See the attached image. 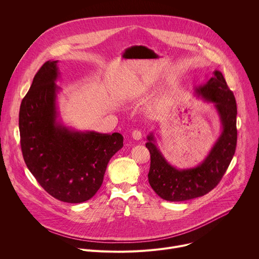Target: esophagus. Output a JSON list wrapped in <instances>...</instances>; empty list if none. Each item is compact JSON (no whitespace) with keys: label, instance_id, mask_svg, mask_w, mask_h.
I'll return each instance as SVG.
<instances>
[{"label":"esophagus","instance_id":"obj_1","mask_svg":"<svg viewBox=\"0 0 259 259\" xmlns=\"http://www.w3.org/2000/svg\"><path fill=\"white\" fill-rule=\"evenodd\" d=\"M132 138L135 140H140L142 138V133L139 130H134L132 132Z\"/></svg>","mask_w":259,"mask_h":259}]
</instances>
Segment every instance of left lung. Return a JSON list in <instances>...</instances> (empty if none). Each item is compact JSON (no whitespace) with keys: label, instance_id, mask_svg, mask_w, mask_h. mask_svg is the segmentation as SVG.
<instances>
[{"label":"left lung","instance_id":"obj_1","mask_svg":"<svg viewBox=\"0 0 259 259\" xmlns=\"http://www.w3.org/2000/svg\"><path fill=\"white\" fill-rule=\"evenodd\" d=\"M195 93L213 103L223 128L204 161L194 168L177 169L166 160L153 133L147 136L145 143L151 154L149 182L160 198L170 202L192 200L212 191L225 175L236 152L237 103L223 73L213 71L205 84L195 88Z\"/></svg>","mask_w":259,"mask_h":259}]
</instances>
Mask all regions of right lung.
Returning <instances> with one entry per match:
<instances>
[{"label":"right lung","mask_w":259,"mask_h":259,"mask_svg":"<svg viewBox=\"0 0 259 259\" xmlns=\"http://www.w3.org/2000/svg\"><path fill=\"white\" fill-rule=\"evenodd\" d=\"M57 62L42 65L21 101L20 145L24 162L40 186L59 201L77 204L97 193L124 138L118 132L77 131L58 120Z\"/></svg>","instance_id":"1"}]
</instances>
